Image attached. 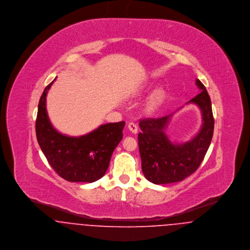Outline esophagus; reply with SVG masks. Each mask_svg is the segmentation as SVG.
<instances>
[{
    "mask_svg": "<svg viewBox=\"0 0 250 250\" xmlns=\"http://www.w3.org/2000/svg\"><path fill=\"white\" fill-rule=\"evenodd\" d=\"M128 128H129V130H130L132 133H134V134H137V133H138V126H137L136 123L130 122V123L128 124Z\"/></svg>",
    "mask_w": 250,
    "mask_h": 250,
    "instance_id": "1",
    "label": "esophagus"
}]
</instances>
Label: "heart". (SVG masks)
Listing matches in <instances>:
<instances>
[{
  "label": "heart",
  "mask_w": 250,
  "mask_h": 250,
  "mask_svg": "<svg viewBox=\"0 0 250 250\" xmlns=\"http://www.w3.org/2000/svg\"><path fill=\"white\" fill-rule=\"evenodd\" d=\"M166 98V92L163 89H158L156 90L147 100L146 105H145V109L148 112H154L157 110L159 107L163 104L164 100Z\"/></svg>",
  "instance_id": "heart-1"
}]
</instances>
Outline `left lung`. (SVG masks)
Masks as SVG:
<instances>
[{
  "instance_id": "1",
  "label": "left lung",
  "mask_w": 250,
  "mask_h": 250,
  "mask_svg": "<svg viewBox=\"0 0 250 250\" xmlns=\"http://www.w3.org/2000/svg\"><path fill=\"white\" fill-rule=\"evenodd\" d=\"M200 92L187 104L197 105L202 114V126L198 134L187 143H173L165 130L170 115L140 120L139 148L142 169L145 178L153 184L180 182L192 174L201 165L212 142L214 116L210 96L204 84L195 81Z\"/></svg>"
}]
</instances>
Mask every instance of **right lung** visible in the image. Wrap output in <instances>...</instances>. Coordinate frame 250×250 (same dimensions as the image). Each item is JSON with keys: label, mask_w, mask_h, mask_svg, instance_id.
Returning <instances> with one entry per match:
<instances>
[{"label": "right lung", "mask_w": 250, "mask_h": 250, "mask_svg": "<svg viewBox=\"0 0 250 250\" xmlns=\"http://www.w3.org/2000/svg\"><path fill=\"white\" fill-rule=\"evenodd\" d=\"M54 81L45 87L38 104V144L50 166L62 178L69 182H95L105 175L112 152L123 138L125 122L104 124L77 138L59 133L51 124L46 109V96Z\"/></svg>", "instance_id": "right-lung-1"}]
</instances>
